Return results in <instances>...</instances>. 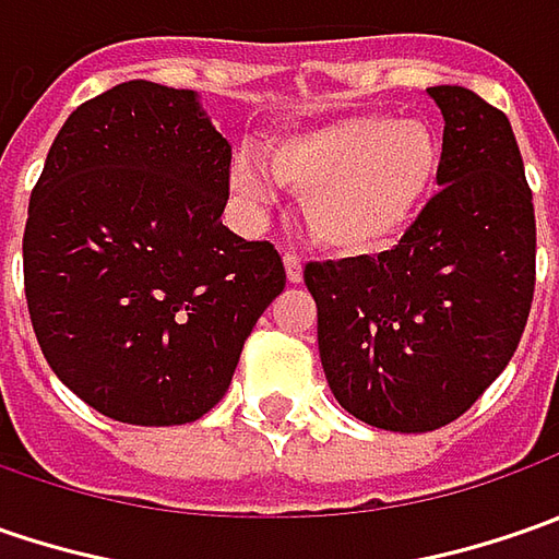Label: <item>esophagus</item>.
Segmentation results:
<instances>
[{
    "mask_svg": "<svg viewBox=\"0 0 559 559\" xmlns=\"http://www.w3.org/2000/svg\"><path fill=\"white\" fill-rule=\"evenodd\" d=\"M283 264H286V276H289V283H301V280H305V264H301V258H298V254L286 251V254H283Z\"/></svg>",
    "mask_w": 559,
    "mask_h": 559,
    "instance_id": "1",
    "label": "esophagus"
}]
</instances>
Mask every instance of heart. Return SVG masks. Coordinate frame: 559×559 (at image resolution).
<instances>
[{"label": "heart", "mask_w": 559, "mask_h": 559, "mask_svg": "<svg viewBox=\"0 0 559 559\" xmlns=\"http://www.w3.org/2000/svg\"><path fill=\"white\" fill-rule=\"evenodd\" d=\"M270 173L236 158L229 189L248 204H267L276 185L305 195V224L338 258H373L404 239L429 204L444 148L426 120L352 115L289 133L264 148Z\"/></svg>", "instance_id": "obj_1"}]
</instances>
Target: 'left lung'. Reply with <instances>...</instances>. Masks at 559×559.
Wrapping results in <instances>:
<instances>
[{"label":"left lung","instance_id":"obj_1","mask_svg":"<svg viewBox=\"0 0 559 559\" xmlns=\"http://www.w3.org/2000/svg\"><path fill=\"white\" fill-rule=\"evenodd\" d=\"M444 118L439 195L392 251L305 267L335 401L389 432H432L501 376L535 292V207L504 111L429 86Z\"/></svg>","mask_w":559,"mask_h":559}]
</instances>
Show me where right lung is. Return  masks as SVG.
Masks as SVG:
<instances>
[{
	"mask_svg": "<svg viewBox=\"0 0 559 559\" xmlns=\"http://www.w3.org/2000/svg\"><path fill=\"white\" fill-rule=\"evenodd\" d=\"M229 158L192 90L148 80L83 102L55 136L27 207L24 292L55 376L105 417H204L286 286L276 248L221 224Z\"/></svg>",
	"mask_w": 559,
	"mask_h": 559,
	"instance_id": "right-lung-1",
	"label": "right lung"
}]
</instances>
